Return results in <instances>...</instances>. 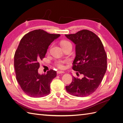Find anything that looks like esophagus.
Returning <instances> with one entry per match:
<instances>
[{"label": "esophagus", "instance_id": "34e87169", "mask_svg": "<svg viewBox=\"0 0 123 123\" xmlns=\"http://www.w3.org/2000/svg\"><path fill=\"white\" fill-rule=\"evenodd\" d=\"M64 73V71H57L58 74H62V73Z\"/></svg>", "mask_w": 123, "mask_h": 123}]
</instances>
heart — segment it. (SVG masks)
Listing matches in <instances>:
<instances>
[{
  "instance_id": "1",
  "label": "heart",
  "mask_w": 123,
  "mask_h": 123,
  "mask_svg": "<svg viewBox=\"0 0 123 123\" xmlns=\"http://www.w3.org/2000/svg\"><path fill=\"white\" fill-rule=\"evenodd\" d=\"M69 44H71V43L68 40H63L61 42V46L69 45ZM65 62H66V61H64V60H58L55 62V65L59 68L63 69L64 68V63Z\"/></svg>"
}]
</instances>
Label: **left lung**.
Wrapping results in <instances>:
<instances>
[{
    "mask_svg": "<svg viewBox=\"0 0 123 123\" xmlns=\"http://www.w3.org/2000/svg\"><path fill=\"white\" fill-rule=\"evenodd\" d=\"M65 36L75 44L76 56L72 68L77 75H84L81 79L73 76L66 90L74 96L87 97L101 83L107 68L106 53L100 39L92 31L83 30Z\"/></svg>",
    "mask_w": 123,
    "mask_h": 123,
    "instance_id": "obj_1",
    "label": "left lung"
}]
</instances>
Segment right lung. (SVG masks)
I'll return each mask as SVG.
<instances>
[{
	"label": "right lung",
	"instance_id": "add662e5",
	"mask_svg": "<svg viewBox=\"0 0 123 123\" xmlns=\"http://www.w3.org/2000/svg\"><path fill=\"white\" fill-rule=\"evenodd\" d=\"M60 36L39 29L25 34L20 41L14 54L15 72L21 89L30 97L40 98L50 93V83L56 72L50 70L47 74H39V62L45 58L49 46Z\"/></svg>",
	"mask_w": 123,
	"mask_h": 123
}]
</instances>
